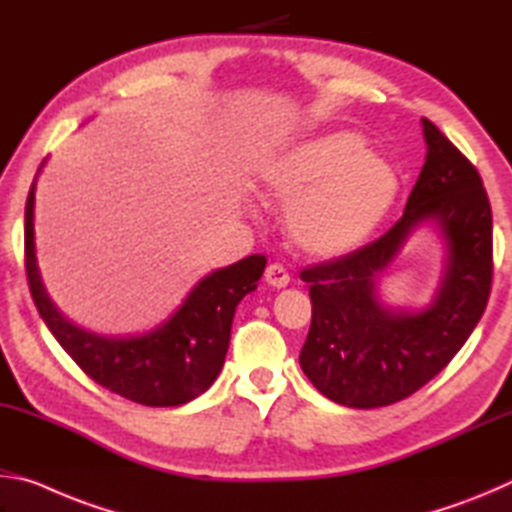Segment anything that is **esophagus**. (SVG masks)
Instances as JSON below:
<instances>
[{
    "instance_id": "esophagus-1",
    "label": "esophagus",
    "mask_w": 512,
    "mask_h": 512,
    "mask_svg": "<svg viewBox=\"0 0 512 512\" xmlns=\"http://www.w3.org/2000/svg\"><path fill=\"white\" fill-rule=\"evenodd\" d=\"M264 277H266V282L271 284V287H275V289L287 287V284L291 282V275H289V271L282 264H271V266H268Z\"/></svg>"
}]
</instances>
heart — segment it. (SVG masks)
Masks as SVG:
<instances>
[{
  "label": "heart",
  "instance_id": "heart-1",
  "mask_svg": "<svg viewBox=\"0 0 512 512\" xmlns=\"http://www.w3.org/2000/svg\"><path fill=\"white\" fill-rule=\"evenodd\" d=\"M264 185L291 203L293 239L318 255L359 246L397 196V176L359 133L334 131L293 146L268 164Z\"/></svg>",
  "mask_w": 512,
  "mask_h": 512
}]
</instances>
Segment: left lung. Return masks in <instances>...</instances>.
<instances>
[{
	"instance_id": "8db88e82",
	"label": "left lung",
	"mask_w": 512,
	"mask_h": 512,
	"mask_svg": "<svg viewBox=\"0 0 512 512\" xmlns=\"http://www.w3.org/2000/svg\"><path fill=\"white\" fill-rule=\"evenodd\" d=\"M427 158L402 219L379 239L300 273L309 282L311 327L300 366L332 402L377 409L413 395L470 339L492 289V210L474 164L422 117ZM436 220L448 271L424 312L378 305L376 282L405 237Z\"/></svg>"
}]
</instances>
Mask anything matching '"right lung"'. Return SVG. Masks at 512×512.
Returning <instances> with one entry per match:
<instances>
[{
	"label": "right lung",
	"instance_id": "obj_1",
	"mask_svg": "<svg viewBox=\"0 0 512 512\" xmlns=\"http://www.w3.org/2000/svg\"><path fill=\"white\" fill-rule=\"evenodd\" d=\"M33 189L36 180L24 210L29 291L49 332L76 366L99 386L144 406H178L205 393L223 368L235 309L257 289L266 257L250 255L203 277L176 314L149 334L126 339L90 334L60 316L42 287L33 246Z\"/></svg>",
	"mask_w": 512,
	"mask_h": 512
}]
</instances>
